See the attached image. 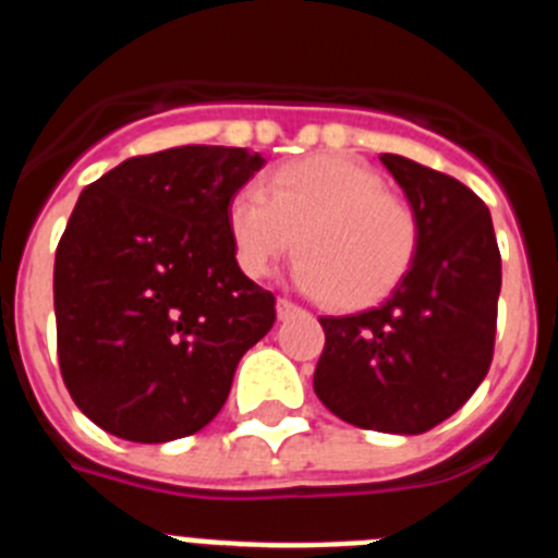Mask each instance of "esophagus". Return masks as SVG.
Masks as SVG:
<instances>
[{"label":"esophagus","instance_id":"esophagus-1","mask_svg":"<svg viewBox=\"0 0 558 558\" xmlns=\"http://www.w3.org/2000/svg\"><path fill=\"white\" fill-rule=\"evenodd\" d=\"M295 313H302V307L290 302V299H279V302H276V315H279V322H284V318H290V315Z\"/></svg>","mask_w":558,"mask_h":558}]
</instances>
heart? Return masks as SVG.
Returning a JSON list of instances; mask_svg holds the SVG:
<instances>
[{"label": "heart", "mask_w": 558, "mask_h": 558, "mask_svg": "<svg viewBox=\"0 0 558 558\" xmlns=\"http://www.w3.org/2000/svg\"><path fill=\"white\" fill-rule=\"evenodd\" d=\"M229 236L248 276L270 274L295 245L293 279L335 307L379 302L416 254V215L372 167L322 153L276 167L263 192L240 190L229 204Z\"/></svg>", "instance_id": "1"}]
</instances>
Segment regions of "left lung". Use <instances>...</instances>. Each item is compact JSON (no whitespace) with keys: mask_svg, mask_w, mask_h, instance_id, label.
<instances>
[{"mask_svg":"<svg viewBox=\"0 0 558 558\" xmlns=\"http://www.w3.org/2000/svg\"><path fill=\"white\" fill-rule=\"evenodd\" d=\"M379 161L416 215V254L383 304L318 318L327 343L313 388L349 425L416 436L452 416L489 372L500 251L470 186L397 153Z\"/></svg>","mask_w":558,"mask_h":558,"instance_id":"left-lung-1","label":"left lung"}]
</instances>
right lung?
<instances>
[{
    "mask_svg": "<svg viewBox=\"0 0 558 558\" xmlns=\"http://www.w3.org/2000/svg\"><path fill=\"white\" fill-rule=\"evenodd\" d=\"M265 159L184 145L88 184L56 251L58 363L97 427L165 445L206 427L276 322L236 265L229 204Z\"/></svg>",
    "mask_w": 558,
    "mask_h": 558,
    "instance_id": "right-lung-1",
    "label": "right lung"
}]
</instances>
